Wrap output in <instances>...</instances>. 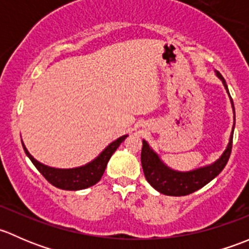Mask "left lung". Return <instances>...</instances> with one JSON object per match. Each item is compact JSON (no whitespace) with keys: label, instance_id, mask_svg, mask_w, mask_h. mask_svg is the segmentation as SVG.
<instances>
[{"label":"left lung","instance_id":"8db88e82","mask_svg":"<svg viewBox=\"0 0 249 249\" xmlns=\"http://www.w3.org/2000/svg\"><path fill=\"white\" fill-rule=\"evenodd\" d=\"M214 73L222 80L223 85H224L225 90L230 97V102H231L233 125L229 142H228L227 147H225L224 152L220 154V157L211 164L190 170V171H178V170L172 169L169 165L165 164L160 155L150 147L149 143L145 140H142L143 145L142 152H141V162H142V169L144 172L145 179L155 190H158L161 194L169 195V196H184V195H189L196 190L201 189L202 187H205L207 183L214 179L223 171L228 160H229L232 147L233 129H235V107H233L232 99L229 94V89H228L225 79L218 71H214Z\"/></svg>","mask_w":249,"mask_h":249}]
</instances>
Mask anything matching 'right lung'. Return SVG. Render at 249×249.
Returning a JSON list of instances; mask_svg holds the SVG:
<instances>
[{"label":"right lung","instance_id":"obj_1","mask_svg":"<svg viewBox=\"0 0 249 249\" xmlns=\"http://www.w3.org/2000/svg\"><path fill=\"white\" fill-rule=\"evenodd\" d=\"M126 137L127 135L120 136L119 139L110 142L91 161L87 162V164L82 165V166L71 167V169H57V167H52L42 164V162H39L38 160H36L30 154L22 140L21 143L22 148H24L29 159L31 160L32 164L36 166V169L42 173V176L46 178L50 184L64 190H82L96 184L101 179L110 157L117 150V148L122 144V142H124Z\"/></svg>","mask_w":249,"mask_h":249}]
</instances>
